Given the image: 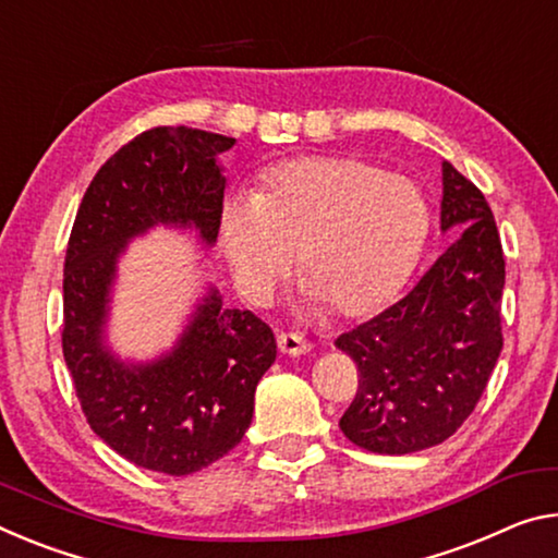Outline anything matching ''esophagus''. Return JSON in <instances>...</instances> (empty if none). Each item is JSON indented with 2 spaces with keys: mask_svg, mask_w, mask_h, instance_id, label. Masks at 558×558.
Instances as JSON below:
<instances>
[{
  "mask_svg": "<svg viewBox=\"0 0 558 558\" xmlns=\"http://www.w3.org/2000/svg\"><path fill=\"white\" fill-rule=\"evenodd\" d=\"M278 348H280L282 355L298 357V355H305V352H311L313 344L298 332H280L278 335Z\"/></svg>",
  "mask_w": 558,
  "mask_h": 558,
  "instance_id": "34e87169",
  "label": "esophagus"
}]
</instances>
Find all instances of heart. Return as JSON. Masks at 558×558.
I'll return each instance as SVG.
<instances>
[{
    "label": "heart",
    "mask_w": 558,
    "mask_h": 558,
    "mask_svg": "<svg viewBox=\"0 0 558 558\" xmlns=\"http://www.w3.org/2000/svg\"><path fill=\"white\" fill-rule=\"evenodd\" d=\"M429 233L420 185L350 156H307L265 175L255 198L233 196L220 241L247 298L268 300L293 270L305 295L342 317L373 315L400 293Z\"/></svg>",
    "instance_id": "heart-1"
}]
</instances>
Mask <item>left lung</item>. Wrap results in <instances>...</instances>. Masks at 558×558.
Segmentation results:
<instances>
[{
    "label": "left lung",
    "instance_id": "left-lung-1",
    "mask_svg": "<svg viewBox=\"0 0 558 558\" xmlns=\"http://www.w3.org/2000/svg\"><path fill=\"white\" fill-rule=\"evenodd\" d=\"M439 228L454 238L417 286L335 340L360 369L340 429L367 452L410 454L452 437L499 360V231L482 191L449 161H441Z\"/></svg>",
    "mask_w": 558,
    "mask_h": 558
}]
</instances>
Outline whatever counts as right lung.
I'll return each mask as SVG.
<instances>
[{
  "mask_svg": "<svg viewBox=\"0 0 558 558\" xmlns=\"http://www.w3.org/2000/svg\"><path fill=\"white\" fill-rule=\"evenodd\" d=\"M233 144L185 126L144 131L88 183L66 247L61 348L86 422L123 459L171 476L201 472L243 439L278 344L260 317L206 288L171 350L121 360L106 340L111 293L126 245L156 226L216 243L226 191L218 156Z\"/></svg>",
  "mask_w": 558,
  "mask_h": 558,
  "instance_id": "1",
  "label": "right lung"
}]
</instances>
